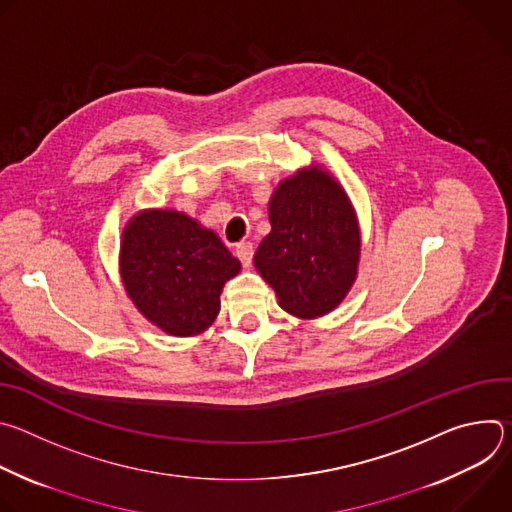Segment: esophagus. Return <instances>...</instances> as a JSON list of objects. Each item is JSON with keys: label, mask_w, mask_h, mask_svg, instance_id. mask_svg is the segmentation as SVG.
Here are the masks:
<instances>
[{"label": "esophagus", "mask_w": 512, "mask_h": 512, "mask_svg": "<svg viewBox=\"0 0 512 512\" xmlns=\"http://www.w3.org/2000/svg\"><path fill=\"white\" fill-rule=\"evenodd\" d=\"M235 255L239 257V261L243 263V267H251L253 261V245L251 243H239L235 247Z\"/></svg>", "instance_id": "esophagus-1"}]
</instances>
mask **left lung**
Segmentation results:
<instances>
[{
	"label": "left lung",
	"mask_w": 512,
	"mask_h": 512,
	"mask_svg": "<svg viewBox=\"0 0 512 512\" xmlns=\"http://www.w3.org/2000/svg\"><path fill=\"white\" fill-rule=\"evenodd\" d=\"M271 231L253 257L287 314L314 320L336 310L358 275L360 227L342 184L312 164L283 178L267 204Z\"/></svg>",
	"instance_id": "1"
}]
</instances>
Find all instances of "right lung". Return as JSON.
I'll use <instances>...</instances> for the list:
<instances>
[{"label":"right lung","instance_id":"1","mask_svg":"<svg viewBox=\"0 0 512 512\" xmlns=\"http://www.w3.org/2000/svg\"><path fill=\"white\" fill-rule=\"evenodd\" d=\"M241 263L218 235L172 208L135 212L121 235L119 275L135 310L170 336H196L221 312Z\"/></svg>","mask_w":512,"mask_h":512}]
</instances>
